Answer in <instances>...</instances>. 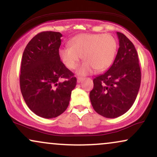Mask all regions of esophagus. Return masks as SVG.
Returning <instances> with one entry per match:
<instances>
[{"label": "esophagus", "instance_id": "34e87169", "mask_svg": "<svg viewBox=\"0 0 157 157\" xmlns=\"http://www.w3.org/2000/svg\"><path fill=\"white\" fill-rule=\"evenodd\" d=\"M82 80H83V78H82V77H77V82H78V83H80V82L81 81H82Z\"/></svg>", "mask_w": 157, "mask_h": 157}]
</instances>
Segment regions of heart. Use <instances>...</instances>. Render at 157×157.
<instances>
[{
    "instance_id": "heart-1",
    "label": "heart",
    "mask_w": 157,
    "mask_h": 157,
    "mask_svg": "<svg viewBox=\"0 0 157 157\" xmlns=\"http://www.w3.org/2000/svg\"><path fill=\"white\" fill-rule=\"evenodd\" d=\"M70 46L59 50L61 60L69 69H75L81 59L86 60L78 69L79 75L103 71L112 64L117 51V40L110 34H82L69 41Z\"/></svg>"
}]
</instances>
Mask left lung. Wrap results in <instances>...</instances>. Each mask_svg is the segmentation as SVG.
<instances>
[{
  "instance_id": "8db88e82",
  "label": "left lung",
  "mask_w": 157,
  "mask_h": 157,
  "mask_svg": "<svg viewBox=\"0 0 157 157\" xmlns=\"http://www.w3.org/2000/svg\"><path fill=\"white\" fill-rule=\"evenodd\" d=\"M119 47L113 64L93 80L89 97L94 109L106 118H116L127 112L136 100L141 83L137 52L132 42L117 32Z\"/></svg>"
}]
</instances>
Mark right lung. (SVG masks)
Instances as JSON below:
<instances>
[{
    "label": "right lung",
    "instance_id": "right-lung-1",
    "mask_svg": "<svg viewBox=\"0 0 157 157\" xmlns=\"http://www.w3.org/2000/svg\"><path fill=\"white\" fill-rule=\"evenodd\" d=\"M62 34L42 32L29 42L21 60L20 86L32 112L55 118L66 111L77 79L60 60Z\"/></svg>",
    "mask_w": 157,
    "mask_h": 157
}]
</instances>
